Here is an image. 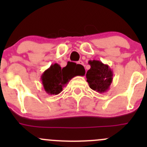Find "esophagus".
I'll list each match as a JSON object with an SVG mask.
<instances>
[{
    "label": "esophagus",
    "instance_id": "1",
    "mask_svg": "<svg viewBox=\"0 0 147 147\" xmlns=\"http://www.w3.org/2000/svg\"><path fill=\"white\" fill-rule=\"evenodd\" d=\"M78 64H80V65H84V63H83V62L82 61V60H79V61H78Z\"/></svg>",
    "mask_w": 147,
    "mask_h": 147
}]
</instances>
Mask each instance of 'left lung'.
Here are the masks:
<instances>
[{"instance_id":"8db88e82","label":"left lung","mask_w":147,"mask_h":147,"mask_svg":"<svg viewBox=\"0 0 147 147\" xmlns=\"http://www.w3.org/2000/svg\"><path fill=\"white\" fill-rule=\"evenodd\" d=\"M88 63L90 69L87 72L86 78L90 87L99 93L106 92L112 82L113 71L109 65L99 60H90Z\"/></svg>"}]
</instances>
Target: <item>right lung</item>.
I'll use <instances>...</instances> for the list:
<instances>
[{
    "mask_svg": "<svg viewBox=\"0 0 147 147\" xmlns=\"http://www.w3.org/2000/svg\"><path fill=\"white\" fill-rule=\"evenodd\" d=\"M85 69L81 65L70 63L61 68L60 65L55 63L50 65L41 75V81L45 91L48 94L57 95L63 90L65 84L74 77L84 75Z\"/></svg>",
    "mask_w": 147,
    "mask_h": 147,
    "instance_id": "right-lung-1",
    "label": "right lung"
}]
</instances>
